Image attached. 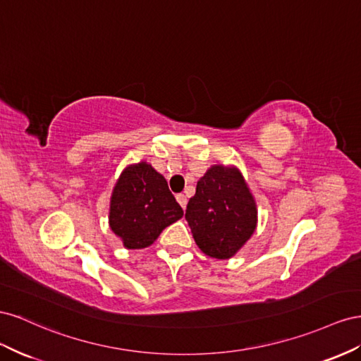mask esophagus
Returning <instances> with one entry per match:
<instances>
[{
	"label": "esophagus",
	"mask_w": 361,
	"mask_h": 361,
	"mask_svg": "<svg viewBox=\"0 0 361 361\" xmlns=\"http://www.w3.org/2000/svg\"><path fill=\"white\" fill-rule=\"evenodd\" d=\"M177 201H178V204L181 205L183 209H186V205H188V198L184 197L183 193H178V195H177Z\"/></svg>",
	"instance_id": "1"
}]
</instances>
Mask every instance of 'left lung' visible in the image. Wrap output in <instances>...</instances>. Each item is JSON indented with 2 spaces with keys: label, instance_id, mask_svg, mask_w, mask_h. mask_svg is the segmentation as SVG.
I'll use <instances>...</instances> for the list:
<instances>
[{
  "label": "left lung",
  "instance_id": "obj_1",
  "mask_svg": "<svg viewBox=\"0 0 361 361\" xmlns=\"http://www.w3.org/2000/svg\"><path fill=\"white\" fill-rule=\"evenodd\" d=\"M186 221L200 250L214 259H230L248 240L257 225L250 189L234 168H210L189 200Z\"/></svg>",
  "mask_w": 361,
  "mask_h": 361
}]
</instances>
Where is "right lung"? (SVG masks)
Returning <instances> with one entry per match:
<instances>
[{"label": "right lung", "mask_w": 361, "mask_h": 361, "mask_svg": "<svg viewBox=\"0 0 361 361\" xmlns=\"http://www.w3.org/2000/svg\"><path fill=\"white\" fill-rule=\"evenodd\" d=\"M181 216L166 180L151 164L140 161L122 172L113 189L109 222L128 250L147 248Z\"/></svg>", "instance_id": "right-lung-1"}]
</instances>
